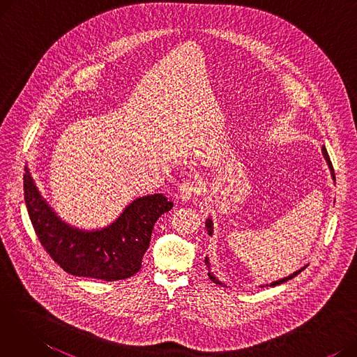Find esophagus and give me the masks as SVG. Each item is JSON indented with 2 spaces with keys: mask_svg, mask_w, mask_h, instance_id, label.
I'll return each instance as SVG.
<instances>
[{
  "mask_svg": "<svg viewBox=\"0 0 357 357\" xmlns=\"http://www.w3.org/2000/svg\"><path fill=\"white\" fill-rule=\"evenodd\" d=\"M202 191V186L197 181H186L179 186V198L182 201H190L191 198L199 195Z\"/></svg>",
  "mask_w": 357,
  "mask_h": 357,
  "instance_id": "1",
  "label": "esophagus"
}]
</instances>
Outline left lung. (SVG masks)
Listing matches in <instances>:
<instances>
[{
  "instance_id": "8db88e82",
  "label": "left lung",
  "mask_w": 357,
  "mask_h": 357,
  "mask_svg": "<svg viewBox=\"0 0 357 357\" xmlns=\"http://www.w3.org/2000/svg\"><path fill=\"white\" fill-rule=\"evenodd\" d=\"M323 155H324V158H326V160H327V163H328V167H330V171H331V175H333V179L335 181V175H334V169H333V165H331V160H330V158H328V153H327V150H326V147L323 146ZM205 227H207V231H208V234L210 236H213V221L210 220V218H207V221H205ZM205 265H207V268H208V276H210V279L213 280V282H215V284H218V285H222L220 280L213 275V272H210V264H208V257H205ZM305 269V266L304 268H301L299 271H296V272H294L292 275H289V276H287V278H284V279H279V280H275V282H272L271 284V287H275V285H280V284H284V282H287V280H289V279H292V278H295L296 275H299Z\"/></svg>"
}]
</instances>
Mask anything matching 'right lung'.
<instances>
[{
	"instance_id": "right-lung-1",
	"label": "right lung",
	"mask_w": 357,
	"mask_h": 357,
	"mask_svg": "<svg viewBox=\"0 0 357 357\" xmlns=\"http://www.w3.org/2000/svg\"><path fill=\"white\" fill-rule=\"evenodd\" d=\"M24 201L33 229L49 256L65 272L111 282L142 268L158 218L174 207L163 194L135 199L101 230H79L62 221L42 198L26 166Z\"/></svg>"
}]
</instances>
